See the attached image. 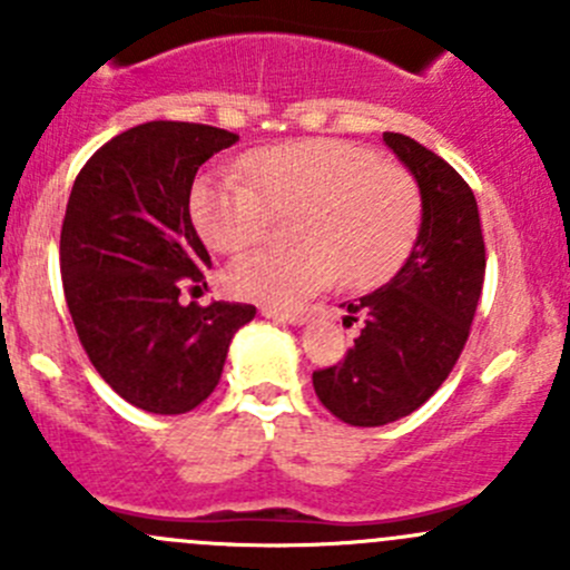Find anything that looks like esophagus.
<instances>
[{
    "label": "esophagus",
    "mask_w": 570,
    "mask_h": 570,
    "mask_svg": "<svg viewBox=\"0 0 570 570\" xmlns=\"http://www.w3.org/2000/svg\"><path fill=\"white\" fill-rule=\"evenodd\" d=\"M262 317L275 320V322H289V325H303V314L301 312H286V308H275V306H262Z\"/></svg>",
    "instance_id": "obj_1"
}]
</instances>
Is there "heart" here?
<instances>
[{
    "mask_svg": "<svg viewBox=\"0 0 570 570\" xmlns=\"http://www.w3.org/2000/svg\"><path fill=\"white\" fill-rule=\"evenodd\" d=\"M249 184L200 176L189 215L206 245L239 253L262 243L275 217H289L292 250H258L228 267L245 301L295 306L342 278L350 289L386 284L405 264L422 226V193L407 170L372 148L333 137L278 142L243 159Z\"/></svg>",
    "mask_w": 570,
    "mask_h": 570,
    "instance_id": "b5f03b06",
    "label": "heart"
}]
</instances>
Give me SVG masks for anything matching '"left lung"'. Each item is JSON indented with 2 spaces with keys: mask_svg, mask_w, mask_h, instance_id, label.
<instances>
[{
  "mask_svg": "<svg viewBox=\"0 0 570 570\" xmlns=\"http://www.w3.org/2000/svg\"><path fill=\"white\" fill-rule=\"evenodd\" d=\"M383 142L416 178L422 226L389 284L347 303L364 327L336 366L314 372L320 402L342 422L381 428L439 392L463 353L485 278V243L474 193L450 163L396 131Z\"/></svg>",
  "mask_w": 570,
  "mask_h": 570,
  "instance_id": "8db88e82",
  "label": "left lung"
}]
</instances>
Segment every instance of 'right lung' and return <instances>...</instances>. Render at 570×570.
<instances>
[{
  "mask_svg": "<svg viewBox=\"0 0 570 570\" xmlns=\"http://www.w3.org/2000/svg\"><path fill=\"white\" fill-rule=\"evenodd\" d=\"M239 135L148 120L105 142L73 181L60 232L68 312L90 364L135 407L187 413L220 383L248 303H184L209 253L189 217L195 174Z\"/></svg>",
  "mask_w": 570,
  "mask_h": 570,
  "instance_id": "obj_1",
  "label": "right lung"
}]
</instances>
